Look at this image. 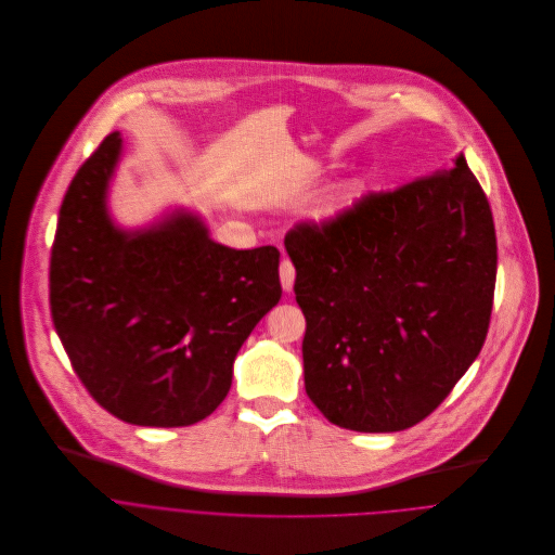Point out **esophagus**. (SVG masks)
<instances>
[{
  "instance_id": "esophagus-1",
  "label": "esophagus",
  "mask_w": 555,
  "mask_h": 555,
  "mask_svg": "<svg viewBox=\"0 0 555 555\" xmlns=\"http://www.w3.org/2000/svg\"><path fill=\"white\" fill-rule=\"evenodd\" d=\"M279 276H281L283 292H292V287H294V279H296V270H294V263H292L289 259H283V261H281Z\"/></svg>"
}]
</instances>
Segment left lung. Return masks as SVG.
Segmentation results:
<instances>
[{"label": "left lung", "instance_id": "left-lung-1", "mask_svg": "<svg viewBox=\"0 0 555 555\" xmlns=\"http://www.w3.org/2000/svg\"><path fill=\"white\" fill-rule=\"evenodd\" d=\"M296 268L305 390L363 434L427 418L477 359L492 313L496 235L464 154L285 235Z\"/></svg>", "mask_w": 555, "mask_h": 555}]
</instances>
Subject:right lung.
I'll return each instance as SVG.
<instances>
[{"label": "right lung", "mask_w": 555, "mask_h": 555, "mask_svg": "<svg viewBox=\"0 0 555 555\" xmlns=\"http://www.w3.org/2000/svg\"><path fill=\"white\" fill-rule=\"evenodd\" d=\"M121 154L111 132L76 171L50 259L56 333L89 395L141 427H188L224 401L233 361L281 300L279 250H235L173 211L124 231L106 194Z\"/></svg>", "instance_id": "add662e5"}]
</instances>
